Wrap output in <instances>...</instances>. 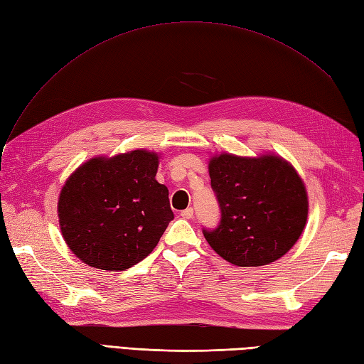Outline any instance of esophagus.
<instances>
[{
	"mask_svg": "<svg viewBox=\"0 0 364 364\" xmlns=\"http://www.w3.org/2000/svg\"><path fill=\"white\" fill-rule=\"evenodd\" d=\"M193 214H194L193 208H186V209H183V211H181V217H183V218H193Z\"/></svg>",
	"mask_w": 364,
	"mask_h": 364,
	"instance_id": "1",
	"label": "esophagus"
}]
</instances>
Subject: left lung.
Here are the masks:
<instances>
[{
	"label": "left lung",
	"instance_id": "1",
	"mask_svg": "<svg viewBox=\"0 0 364 364\" xmlns=\"http://www.w3.org/2000/svg\"><path fill=\"white\" fill-rule=\"evenodd\" d=\"M209 178L222 217L215 229H203V235L220 257L240 267L266 266L299 240L308 197L287 161L222 153L209 161Z\"/></svg>",
	"mask_w": 364,
	"mask_h": 364
}]
</instances>
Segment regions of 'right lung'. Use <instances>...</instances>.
I'll return each mask as SVG.
<instances>
[{"label": "right lung", "instance_id": "obj_1", "mask_svg": "<svg viewBox=\"0 0 364 364\" xmlns=\"http://www.w3.org/2000/svg\"><path fill=\"white\" fill-rule=\"evenodd\" d=\"M159 158L134 150L92 158L65 182L58 213L77 258L102 270H126L156 247L174 218L167 186L155 176Z\"/></svg>", "mask_w": 364, "mask_h": 364}]
</instances>
